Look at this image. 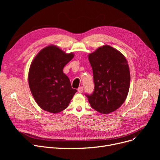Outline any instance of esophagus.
<instances>
[{"label":"esophagus","mask_w":160,"mask_h":160,"mask_svg":"<svg viewBox=\"0 0 160 160\" xmlns=\"http://www.w3.org/2000/svg\"><path fill=\"white\" fill-rule=\"evenodd\" d=\"M78 93H82V92L83 91V87H80V88L78 89Z\"/></svg>","instance_id":"obj_1"}]
</instances>
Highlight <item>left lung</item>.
Returning <instances> with one entry per match:
<instances>
[{"instance_id":"8db88e82","label":"left lung","mask_w":160,"mask_h":160,"mask_svg":"<svg viewBox=\"0 0 160 160\" xmlns=\"http://www.w3.org/2000/svg\"><path fill=\"white\" fill-rule=\"evenodd\" d=\"M93 72L95 90L86 95L91 106L108 114L119 108L127 98L130 72L127 58L118 50L105 45L88 54Z\"/></svg>"}]
</instances>
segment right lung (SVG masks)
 I'll use <instances>...</instances> for the list:
<instances>
[{
	"mask_svg": "<svg viewBox=\"0 0 160 160\" xmlns=\"http://www.w3.org/2000/svg\"><path fill=\"white\" fill-rule=\"evenodd\" d=\"M60 47L50 45L41 49L32 60L28 84L38 105L51 113L61 112L69 106L77 91L72 89L63 67L74 58Z\"/></svg>",
	"mask_w": 160,
	"mask_h": 160,
	"instance_id": "1",
	"label": "right lung"
}]
</instances>
